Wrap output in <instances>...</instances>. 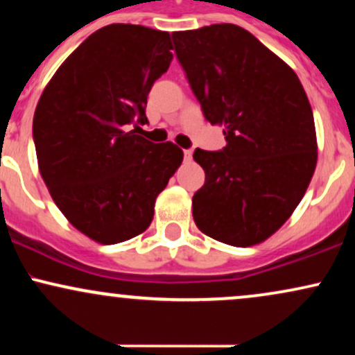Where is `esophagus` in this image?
Instances as JSON below:
<instances>
[{
    "instance_id": "1",
    "label": "esophagus",
    "mask_w": 355,
    "mask_h": 355,
    "mask_svg": "<svg viewBox=\"0 0 355 355\" xmlns=\"http://www.w3.org/2000/svg\"><path fill=\"white\" fill-rule=\"evenodd\" d=\"M183 155H185V160L187 162L191 160V150H185V152H183Z\"/></svg>"
}]
</instances>
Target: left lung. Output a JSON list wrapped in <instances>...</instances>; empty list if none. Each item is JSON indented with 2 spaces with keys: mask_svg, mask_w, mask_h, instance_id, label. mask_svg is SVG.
Listing matches in <instances>:
<instances>
[{
  "mask_svg": "<svg viewBox=\"0 0 355 355\" xmlns=\"http://www.w3.org/2000/svg\"><path fill=\"white\" fill-rule=\"evenodd\" d=\"M190 87L211 125L223 126L222 152L197 148L205 172L191 211L209 237L250 247L294 214L317 165L311 103L282 58L237 24L172 33Z\"/></svg>",
  "mask_w": 355,
  "mask_h": 355,
  "instance_id": "1",
  "label": "left lung"
}]
</instances>
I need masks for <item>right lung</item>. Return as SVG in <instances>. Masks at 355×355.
I'll return each mask as SVG.
<instances>
[{
  "label": "right lung",
  "instance_id": "add662e5",
  "mask_svg": "<svg viewBox=\"0 0 355 355\" xmlns=\"http://www.w3.org/2000/svg\"><path fill=\"white\" fill-rule=\"evenodd\" d=\"M170 50L168 31L108 24L61 63L36 105L43 182L68 222L103 245L148 229L155 200L182 165L172 141L155 145L130 130L146 123V96L168 70Z\"/></svg>",
  "mask_w": 355,
  "mask_h": 355
}]
</instances>
